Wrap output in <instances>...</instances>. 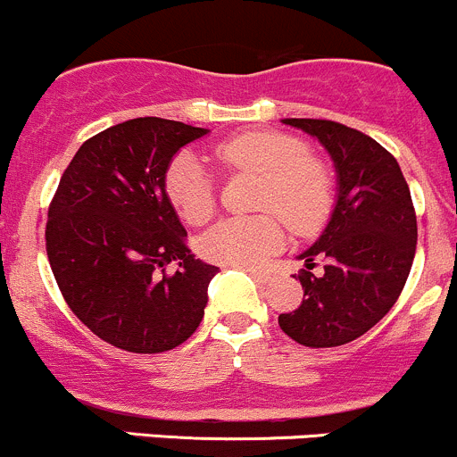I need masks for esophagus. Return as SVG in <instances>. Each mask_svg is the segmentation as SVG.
<instances>
[{
    "label": "esophagus",
    "instance_id": "esophagus-1",
    "mask_svg": "<svg viewBox=\"0 0 457 457\" xmlns=\"http://www.w3.org/2000/svg\"><path fill=\"white\" fill-rule=\"evenodd\" d=\"M245 271L249 273V276L253 278L255 282H262V285H264V282H269V280H271V276H269V273H264V271H260V269H249V267H246Z\"/></svg>",
    "mask_w": 457,
    "mask_h": 457
}]
</instances>
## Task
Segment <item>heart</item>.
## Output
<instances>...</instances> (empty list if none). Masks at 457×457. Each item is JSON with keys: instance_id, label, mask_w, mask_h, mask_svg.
Segmentation results:
<instances>
[{"instance_id": "obj_1", "label": "heart", "mask_w": 457, "mask_h": 457, "mask_svg": "<svg viewBox=\"0 0 457 457\" xmlns=\"http://www.w3.org/2000/svg\"><path fill=\"white\" fill-rule=\"evenodd\" d=\"M226 170H249L262 177L258 208L280 212L298 233H310L328 220L334 204L329 168L307 154L301 138L282 132H245L212 147ZM168 202L188 224H204L215 212V184L193 152H179L166 170ZM276 212L228 217L199 237V253L226 267H258L285 242Z\"/></svg>"}]
</instances>
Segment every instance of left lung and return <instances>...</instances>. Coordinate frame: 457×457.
<instances>
[{"mask_svg": "<svg viewBox=\"0 0 457 457\" xmlns=\"http://www.w3.org/2000/svg\"><path fill=\"white\" fill-rule=\"evenodd\" d=\"M282 123L319 138L337 168L338 193L325 231L303 251L305 298L278 316L280 329L307 347H337L375 328L411 273L417 217L397 159L368 134L320 119ZM324 262V271L311 269Z\"/></svg>", "mask_w": 457, "mask_h": 457, "instance_id": "1", "label": "left lung"}]
</instances>
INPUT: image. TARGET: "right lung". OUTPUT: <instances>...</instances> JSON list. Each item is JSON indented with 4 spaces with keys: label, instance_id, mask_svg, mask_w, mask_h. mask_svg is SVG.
Returning a JSON list of instances; mask_svg holds the SVG:
<instances>
[{
    "label": "right lung",
    "instance_id": "right-lung-1",
    "mask_svg": "<svg viewBox=\"0 0 457 457\" xmlns=\"http://www.w3.org/2000/svg\"><path fill=\"white\" fill-rule=\"evenodd\" d=\"M204 134L156 116L103 129L76 152L49 206L46 255L64 301L120 350H172L204 319L220 269L190 253L163 186L172 156Z\"/></svg>",
    "mask_w": 457,
    "mask_h": 457
}]
</instances>
